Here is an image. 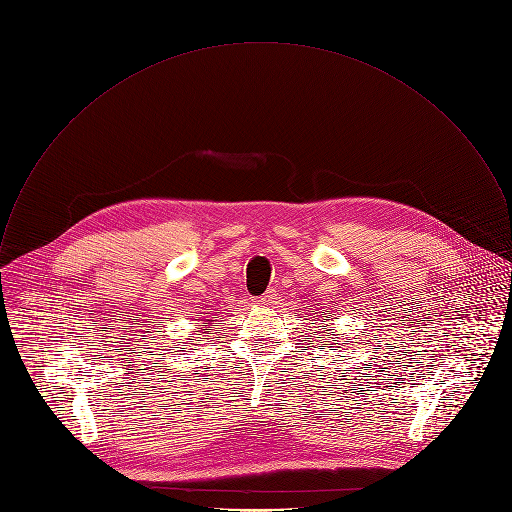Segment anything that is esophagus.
<instances>
[{"mask_svg": "<svg viewBox=\"0 0 512 512\" xmlns=\"http://www.w3.org/2000/svg\"><path fill=\"white\" fill-rule=\"evenodd\" d=\"M274 298H276L274 290H268V292H264L262 296L254 298V302H256V304H260V306H268V304H272V302H274Z\"/></svg>", "mask_w": 512, "mask_h": 512, "instance_id": "obj_1", "label": "esophagus"}]
</instances>
